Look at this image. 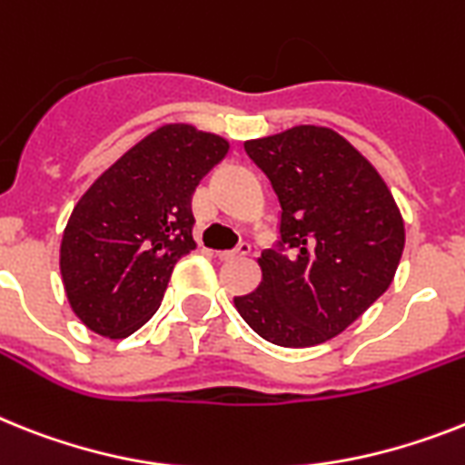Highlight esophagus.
<instances>
[{"label":"esophagus","instance_id":"1","mask_svg":"<svg viewBox=\"0 0 465 465\" xmlns=\"http://www.w3.org/2000/svg\"><path fill=\"white\" fill-rule=\"evenodd\" d=\"M249 252H252V247H249V242H240L235 249H230V252H218V259L221 261H230V259H242V256H247Z\"/></svg>","mask_w":465,"mask_h":465}]
</instances>
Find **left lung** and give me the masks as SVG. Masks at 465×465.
Wrapping results in <instances>:
<instances>
[{"label": "left lung", "mask_w": 465, "mask_h": 465, "mask_svg": "<svg viewBox=\"0 0 465 465\" xmlns=\"http://www.w3.org/2000/svg\"><path fill=\"white\" fill-rule=\"evenodd\" d=\"M280 202V240L261 252V285L235 297L247 325L278 347L340 335L385 292L404 221L385 180L335 130L297 125L244 142Z\"/></svg>", "instance_id": "obj_1"}]
</instances>
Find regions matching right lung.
Masks as SVG:
<instances>
[{
  "instance_id": "1",
  "label": "right lung",
  "mask_w": 465,
  "mask_h": 465,
  "mask_svg": "<svg viewBox=\"0 0 465 465\" xmlns=\"http://www.w3.org/2000/svg\"><path fill=\"white\" fill-rule=\"evenodd\" d=\"M223 137L175 123L104 171L73 209L61 240L71 309L97 335H133L159 309L192 240V194L221 163Z\"/></svg>"
}]
</instances>
